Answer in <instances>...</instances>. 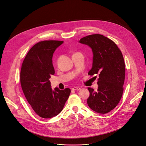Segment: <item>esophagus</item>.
Listing matches in <instances>:
<instances>
[{
  "mask_svg": "<svg viewBox=\"0 0 146 146\" xmlns=\"http://www.w3.org/2000/svg\"><path fill=\"white\" fill-rule=\"evenodd\" d=\"M80 88V87H74L73 88H72V90H75V91H78V90H79Z\"/></svg>",
  "mask_w": 146,
  "mask_h": 146,
  "instance_id": "1",
  "label": "esophagus"
}]
</instances>
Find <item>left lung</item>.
Instances as JSON below:
<instances>
[{"label": "left lung", "mask_w": 146, "mask_h": 146, "mask_svg": "<svg viewBox=\"0 0 146 146\" xmlns=\"http://www.w3.org/2000/svg\"><path fill=\"white\" fill-rule=\"evenodd\" d=\"M79 42L92 48L93 67L88 74L99 76L98 90L88 88V105L96 112L106 114L115 108L123 95L125 64L122 53L114 41L100 34L86 36Z\"/></svg>", "instance_id": "1"}]
</instances>
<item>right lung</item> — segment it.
Wrapping results in <instances>:
<instances>
[{
    "mask_svg": "<svg viewBox=\"0 0 146 146\" xmlns=\"http://www.w3.org/2000/svg\"><path fill=\"white\" fill-rule=\"evenodd\" d=\"M64 41L45 40L37 42L29 50L20 71V83L23 93L36 114L44 118L60 113L71 90L66 88L53 91L49 79L55 74L53 54Z\"/></svg>",
    "mask_w": 146,
    "mask_h": 146,
    "instance_id": "add662e5",
    "label": "right lung"
}]
</instances>
